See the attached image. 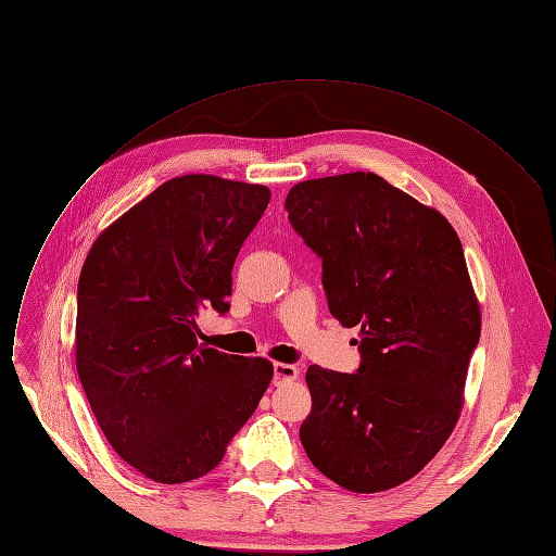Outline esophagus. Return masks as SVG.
Returning a JSON list of instances; mask_svg holds the SVG:
<instances>
[{
  "label": "esophagus",
  "instance_id": "34e87169",
  "mask_svg": "<svg viewBox=\"0 0 556 556\" xmlns=\"http://www.w3.org/2000/svg\"><path fill=\"white\" fill-rule=\"evenodd\" d=\"M301 377V370L291 364H274V383L282 386V383H291Z\"/></svg>",
  "mask_w": 556,
  "mask_h": 556
}]
</instances>
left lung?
Listing matches in <instances>:
<instances>
[{"label": "left lung", "mask_w": 556, "mask_h": 556, "mask_svg": "<svg viewBox=\"0 0 556 556\" xmlns=\"http://www.w3.org/2000/svg\"><path fill=\"white\" fill-rule=\"evenodd\" d=\"M323 257L332 316L358 328L354 375L309 366L312 465L354 494L427 467L458 424L480 305L448 219L372 173L307 179L285 200Z\"/></svg>", "instance_id": "obj_1"}]
</instances>
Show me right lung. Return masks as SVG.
I'll return each instance as SVG.
<instances>
[{"label":"right lung","instance_id":"add662e5","mask_svg":"<svg viewBox=\"0 0 556 556\" xmlns=\"http://www.w3.org/2000/svg\"><path fill=\"white\" fill-rule=\"evenodd\" d=\"M271 190L215 175L161 184L91 244L78 280L76 368L112 448L154 482L219 465L274 366L200 345L228 309L233 263Z\"/></svg>","mask_w":556,"mask_h":556}]
</instances>
